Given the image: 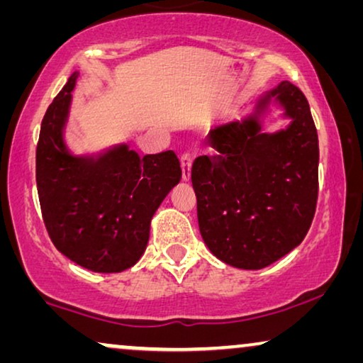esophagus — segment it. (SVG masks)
Returning <instances> with one entry per match:
<instances>
[{
    "label": "esophagus",
    "mask_w": 363,
    "mask_h": 363,
    "mask_svg": "<svg viewBox=\"0 0 363 363\" xmlns=\"http://www.w3.org/2000/svg\"><path fill=\"white\" fill-rule=\"evenodd\" d=\"M180 162H182L183 180H185V182L190 180V175H191V162H193V158H191L190 153H183L182 158H180Z\"/></svg>",
    "instance_id": "esophagus-1"
}]
</instances>
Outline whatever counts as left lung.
Listing matches in <instances>:
<instances>
[{
    "mask_svg": "<svg viewBox=\"0 0 363 363\" xmlns=\"http://www.w3.org/2000/svg\"><path fill=\"white\" fill-rule=\"evenodd\" d=\"M276 99L292 118L286 130L261 133L256 117L208 133L213 155L191 167L198 225L218 259L262 269L299 246L314 220L319 195V138L309 102L282 81L257 104Z\"/></svg>",
    "mask_w": 363,
    "mask_h": 363,
    "instance_id": "left-lung-1",
    "label": "left lung"
}]
</instances>
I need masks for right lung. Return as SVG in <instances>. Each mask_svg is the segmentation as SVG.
Instances as JSON below:
<instances>
[{"instance_id":"right-lung-1","label":"right lung","mask_w":363,"mask_h":363,"mask_svg":"<svg viewBox=\"0 0 363 363\" xmlns=\"http://www.w3.org/2000/svg\"><path fill=\"white\" fill-rule=\"evenodd\" d=\"M76 77L44 113L36 147L39 205L57 251L89 271L121 272L145 251L152 216L182 178L180 160L173 150L138 157L127 145L99 158L72 157L62 128Z\"/></svg>"}]
</instances>
